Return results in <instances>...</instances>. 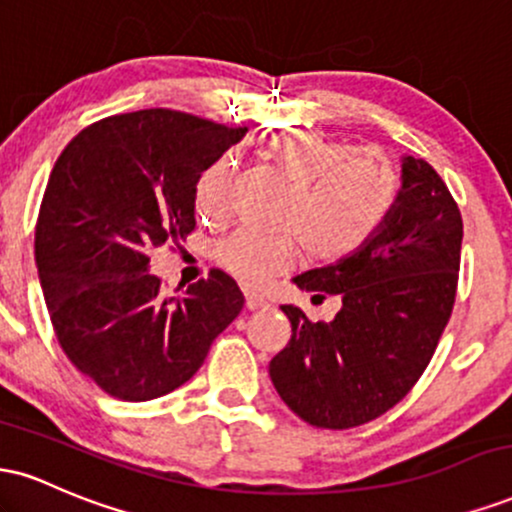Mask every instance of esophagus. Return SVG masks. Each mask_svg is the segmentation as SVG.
<instances>
[{
    "label": "esophagus",
    "mask_w": 512,
    "mask_h": 512,
    "mask_svg": "<svg viewBox=\"0 0 512 512\" xmlns=\"http://www.w3.org/2000/svg\"><path fill=\"white\" fill-rule=\"evenodd\" d=\"M267 301H264L262 296H257V293H245V308L248 310H260V308H267Z\"/></svg>",
    "instance_id": "obj_1"
}]
</instances>
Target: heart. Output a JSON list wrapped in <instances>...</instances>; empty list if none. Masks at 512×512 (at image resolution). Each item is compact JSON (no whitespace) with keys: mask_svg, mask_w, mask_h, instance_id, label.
I'll list each match as a JSON object with an SVG mask.
<instances>
[{"mask_svg":"<svg viewBox=\"0 0 512 512\" xmlns=\"http://www.w3.org/2000/svg\"><path fill=\"white\" fill-rule=\"evenodd\" d=\"M264 161L286 182L291 195L281 209L286 236L236 231L219 240L216 262L245 286H262L298 260L301 245L313 262L334 264L356 255L375 236L399 192V170L390 156L370 146L351 149L317 129H293L269 137ZM231 168L214 163L199 175V214L219 221L226 207Z\"/></svg>","mask_w":512,"mask_h":512,"instance_id":"obj_1","label":"heart"}]
</instances>
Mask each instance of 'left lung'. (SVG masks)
Here are the masks:
<instances>
[{
	"label": "left lung",
	"instance_id": "obj_1",
	"mask_svg": "<svg viewBox=\"0 0 512 512\" xmlns=\"http://www.w3.org/2000/svg\"><path fill=\"white\" fill-rule=\"evenodd\" d=\"M462 214L424 158L402 161V190L356 255L296 276L315 298L339 296L332 322L281 305L291 339L269 363L279 397L317 428H354L409 395L431 363L457 296Z\"/></svg>",
	"mask_w": 512,
	"mask_h": 512
}]
</instances>
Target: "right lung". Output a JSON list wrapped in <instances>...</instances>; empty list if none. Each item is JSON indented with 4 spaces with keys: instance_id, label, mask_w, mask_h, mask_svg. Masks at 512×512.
<instances>
[{
    "instance_id": "add662e5",
    "label": "right lung",
    "mask_w": 512,
    "mask_h": 512,
    "mask_svg": "<svg viewBox=\"0 0 512 512\" xmlns=\"http://www.w3.org/2000/svg\"><path fill=\"white\" fill-rule=\"evenodd\" d=\"M245 132L151 108L93 122L57 158L35 223L40 286L62 351L110 397L178 390L243 310L221 269L173 298L149 262L195 231L199 175Z\"/></svg>"
}]
</instances>
